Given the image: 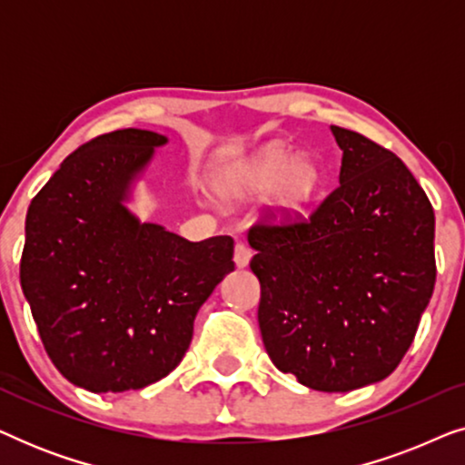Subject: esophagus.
Wrapping results in <instances>:
<instances>
[{
	"label": "esophagus",
	"mask_w": 465,
	"mask_h": 465,
	"mask_svg": "<svg viewBox=\"0 0 465 465\" xmlns=\"http://www.w3.org/2000/svg\"><path fill=\"white\" fill-rule=\"evenodd\" d=\"M252 260V250L243 243H237L234 245V264H237V269H245L247 264H250Z\"/></svg>",
	"instance_id": "obj_1"
}]
</instances>
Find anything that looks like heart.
<instances>
[{
    "label": "heart",
    "instance_id": "b5f03b06",
    "mask_svg": "<svg viewBox=\"0 0 465 465\" xmlns=\"http://www.w3.org/2000/svg\"><path fill=\"white\" fill-rule=\"evenodd\" d=\"M320 180V167L309 154L269 143L222 177V193L232 199L269 194L271 209L279 218H294L307 209Z\"/></svg>",
    "mask_w": 465,
    "mask_h": 465
}]
</instances>
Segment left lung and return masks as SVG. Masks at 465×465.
I'll use <instances>...</instances> for the list:
<instances>
[{
  "label": "left lung",
  "instance_id": "obj_1",
  "mask_svg": "<svg viewBox=\"0 0 465 465\" xmlns=\"http://www.w3.org/2000/svg\"><path fill=\"white\" fill-rule=\"evenodd\" d=\"M330 131L342 150L334 193L247 241L272 364L311 390L351 391L390 377L415 339L436 282L434 209L393 152Z\"/></svg>",
  "mask_w": 465,
  "mask_h": 465
}]
</instances>
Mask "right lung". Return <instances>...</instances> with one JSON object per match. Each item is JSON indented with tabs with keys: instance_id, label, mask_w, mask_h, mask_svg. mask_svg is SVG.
I'll return each instance as SVG.
<instances>
[{
	"instance_id": "obj_1",
	"label": "right lung",
	"mask_w": 465,
	"mask_h": 465,
	"mask_svg": "<svg viewBox=\"0 0 465 465\" xmlns=\"http://www.w3.org/2000/svg\"><path fill=\"white\" fill-rule=\"evenodd\" d=\"M161 133L124 129L69 154L31 201L21 288L63 377L93 393L156 383L234 271L231 237L188 241L129 209Z\"/></svg>"
}]
</instances>
